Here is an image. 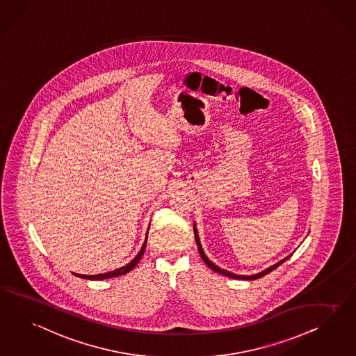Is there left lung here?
Wrapping results in <instances>:
<instances>
[{
	"label": "left lung",
	"instance_id": "8db88e82",
	"mask_svg": "<svg viewBox=\"0 0 356 356\" xmlns=\"http://www.w3.org/2000/svg\"><path fill=\"white\" fill-rule=\"evenodd\" d=\"M193 231H194V237H195V242H197V246H198V251H200V254H201V258H202L203 261L212 269V270H215V272H218V273H220V275H224V276H227V277H232V279H237V280H257L260 279V277H263V276H266L267 273L269 272H272L273 269L277 268L280 264H282L285 260H288L290 258V255L286 257V258H284L282 260H280L277 261L276 264H273V266H270L268 268L264 269V270H261V272H258V273H255V275H249V276H243V275H236V273H232L229 270H225V269L220 268V267H218L215 263H212L211 260L209 259L207 257H206V254H204V251L202 249V245H201V241H200V237H198V231H197V227H195V222H194V225H193Z\"/></svg>",
	"mask_w": 356,
	"mask_h": 356
}]
</instances>
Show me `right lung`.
<instances>
[{"label": "right lung", "instance_id": "right-lung-1", "mask_svg": "<svg viewBox=\"0 0 356 356\" xmlns=\"http://www.w3.org/2000/svg\"><path fill=\"white\" fill-rule=\"evenodd\" d=\"M150 227V225H149ZM146 242H147V232H146V237H145L144 245H143V248H141V250L138 251V254L136 255L134 259L131 260L128 264H125L124 267H120V268L114 269V270H111V272H106V273H99V275H79V273H74L75 276L77 277H81V279H87V280H105V279H113V277H118V276H122V275H125L127 272H129V270H132V269L135 268L136 266L138 264V261L140 259L143 258V255H144L145 248H146Z\"/></svg>", "mask_w": 356, "mask_h": 356}]
</instances>
